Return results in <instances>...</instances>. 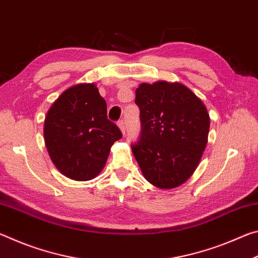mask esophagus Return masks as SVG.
Instances as JSON below:
<instances>
[{"label": "esophagus", "mask_w": 258, "mask_h": 258, "mask_svg": "<svg viewBox=\"0 0 258 258\" xmlns=\"http://www.w3.org/2000/svg\"><path fill=\"white\" fill-rule=\"evenodd\" d=\"M117 124H118V127L120 128V131H121V133H123V134H125V121L123 120V119H120L119 121H118V123H117Z\"/></svg>", "instance_id": "1"}]
</instances>
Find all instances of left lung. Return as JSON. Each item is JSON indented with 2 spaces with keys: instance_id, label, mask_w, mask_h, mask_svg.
<instances>
[{
  "instance_id": "left-lung-1",
  "label": "left lung",
  "mask_w": 258,
  "mask_h": 258,
  "mask_svg": "<svg viewBox=\"0 0 258 258\" xmlns=\"http://www.w3.org/2000/svg\"><path fill=\"white\" fill-rule=\"evenodd\" d=\"M141 135L133 155L148 182L160 189L184 183L207 145L209 115L197 95L181 83H142L135 91Z\"/></svg>"
}]
</instances>
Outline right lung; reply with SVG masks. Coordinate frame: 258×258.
<instances>
[{
  "instance_id": "obj_1",
  "label": "right lung",
  "mask_w": 258,
  "mask_h": 258,
  "mask_svg": "<svg viewBox=\"0 0 258 258\" xmlns=\"http://www.w3.org/2000/svg\"><path fill=\"white\" fill-rule=\"evenodd\" d=\"M120 130L107 118V103L95 84H77L60 95L44 120L47 152L60 173L75 181L102 171Z\"/></svg>"
}]
</instances>
